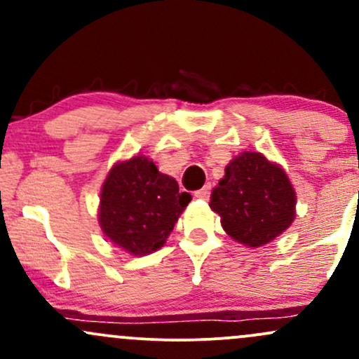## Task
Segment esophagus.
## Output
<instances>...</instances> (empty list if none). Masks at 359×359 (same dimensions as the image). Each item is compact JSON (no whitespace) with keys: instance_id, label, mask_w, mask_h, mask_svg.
<instances>
[{"instance_id":"34e87169","label":"esophagus","mask_w":359,"mask_h":359,"mask_svg":"<svg viewBox=\"0 0 359 359\" xmlns=\"http://www.w3.org/2000/svg\"><path fill=\"white\" fill-rule=\"evenodd\" d=\"M209 194H211V185H204L203 189H199V191L194 192V197H197V199H208Z\"/></svg>"}]
</instances>
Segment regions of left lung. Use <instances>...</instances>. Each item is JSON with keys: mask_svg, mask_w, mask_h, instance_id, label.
Listing matches in <instances>:
<instances>
[{"mask_svg": "<svg viewBox=\"0 0 359 359\" xmlns=\"http://www.w3.org/2000/svg\"><path fill=\"white\" fill-rule=\"evenodd\" d=\"M295 199L294 185L282 167L258 151H243L228 163L209 205L234 241L258 248L292 224Z\"/></svg>", "mask_w": 359, "mask_h": 359, "instance_id": "obj_1", "label": "left lung"}]
</instances>
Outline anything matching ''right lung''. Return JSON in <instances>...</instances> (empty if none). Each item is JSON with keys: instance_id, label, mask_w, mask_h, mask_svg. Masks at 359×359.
I'll return each mask as SVG.
<instances>
[{"instance_id": "right-lung-1", "label": "right lung", "mask_w": 359, "mask_h": 359, "mask_svg": "<svg viewBox=\"0 0 359 359\" xmlns=\"http://www.w3.org/2000/svg\"><path fill=\"white\" fill-rule=\"evenodd\" d=\"M191 199L151 160L135 155L118 162L102 184L100 226L111 243L143 257L163 246Z\"/></svg>"}]
</instances>
